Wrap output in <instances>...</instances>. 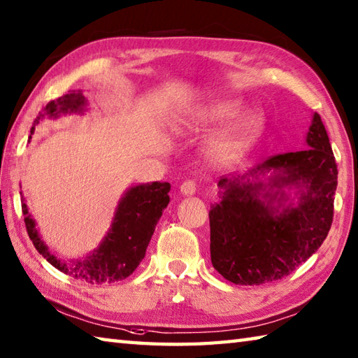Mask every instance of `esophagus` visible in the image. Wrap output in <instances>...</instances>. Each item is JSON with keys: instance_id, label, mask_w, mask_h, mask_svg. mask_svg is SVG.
<instances>
[{"instance_id": "34e87169", "label": "esophagus", "mask_w": 358, "mask_h": 358, "mask_svg": "<svg viewBox=\"0 0 358 358\" xmlns=\"http://www.w3.org/2000/svg\"><path fill=\"white\" fill-rule=\"evenodd\" d=\"M180 193L182 194H187V196H192V194L196 193V182L194 180H185L184 184L180 185Z\"/></svg>"}]
</instances>
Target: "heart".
Returning <instances> with one entry per match:
<instances>
[{"mask_svg": "<svg viewBox=\"0 0 358 358\" xmlns=\"http://www.w3.org/2000/svg\"><path fill=\"white\" fill-rule=\"evenodd\" d=\"M243 110L241 101L221 99L194 107L190 115V123L194 126H215L234 122L215 134L207 145V156L215 164L227 165L238 160L245 154L263 131L262 113L246 112L238 117Z\"/></svg>", "mask_w": 358, "mask_h": 358, "instance_id": "heart-1", "label": "heart"}]
</instances>
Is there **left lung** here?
Segmentation results:
<instances>
[{
  "label": "left lung",
  "mask_w": 358,
  "mask_h": 358,
  "mask_svg": "<svg viewBox=\"0 0 358 358\" xmlns=\"http://www.w3.org/2000/svg\"><path fill=\"white\" fill-rule=\"evenodd\" d=\"M306 145L302 151L266 159L241 178L220 179V201L208 212L210 257L226 280L235 285L279 280L326 240L338 170L318 113ZM292 186L299 190V202L287 205L285 188Z\"/></svg>",
  "instance_id": "left-lung-1"
}]
</instances>
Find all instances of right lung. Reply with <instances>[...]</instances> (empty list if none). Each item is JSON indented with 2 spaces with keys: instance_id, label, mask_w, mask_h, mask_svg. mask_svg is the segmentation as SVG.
<instances>
[{
  "instance_id": "right-lung-1",
  "label": "right lung",
  "mask_w": 358,
  "mask_h": 358,
  "mask_svg": "<svg viewBox=\"0 0 358 358\" xmlns=\"http://www.w3.org/2000/svg\"><path fill=\"white\" fill-rule=\"evenodd\" d=\"M85 106L87 99L80 90H71L64 96L50 101L43 113H38L34 121L31 132L45 117L59 118L66 113H84ZM170 188L171 185L168 182H151V184L131 187L120 199L112 226L104 240L101 241L98 249L87 255L84 260L66 262L51 254L48 246L38 235L36 221L32 220L29 208L23 199L22 210L26 231L38 254H42L43 259L48 260L59 271L92 285L112 284V282L129 278L143 260L157 221L170 202V196H168Z\"/></svg>"
}]
</instances>
